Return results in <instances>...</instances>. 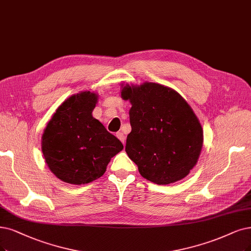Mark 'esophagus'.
<instances>
[{
  "instance_id": "esophagus-1",
  "label": "esophagus",
  "mask_w": 251,
  "mask_h": 251,
  "mask_svg": "<svg viewBox=\"0 0 251 251\" xmlns=\"http://www.w3.org/2000/svg\"><path fill=\"white\" fill-rule=\"evenodd\" d=\"M117 137L119 138V140L123 143V145L125 144V135H124V133L123 132H121V131H119V132H117Z\"/></svg>"
}]
</instances>
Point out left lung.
Segmentation results:
<instances>
[{"label":"left lung","mask_w":251,"mask_h":251,"mask_svg":"<svg viewBox=\"0 0 251 251\" xmlns=\"http://www.w3.org/2000/svg\"><path fill=\"white\" fill-rule=\"evenodd\" d=\"M121 95L131 102V132L125 151L147 180L165 185L177 182L197 164L202 129L186 101L159 83L125 86Z\"/></svg>","instance_id":"obj_1"}]
</instances>
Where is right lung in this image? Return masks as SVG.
I'll use <instances>...</instances> for the list:
<instances>
[{"instance_id": "add662e5", "label": "right lung", "mask_w": 251, "mask_h": 251, "mask_svg": "<svg viewBox=\"0 0 251 251\" xmlns=\"http://www.w3.org/2000/svg\"><path fill=\"white\" fill-rule=\"evenodd\" d=\"M95 93L73 95L59 106L42 135L50 170L66 183L87 184L100 178L123 145L92 116Z\"/></svg>"}]
</instances>
